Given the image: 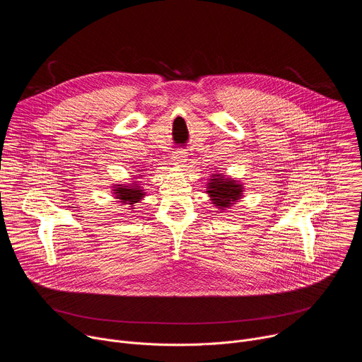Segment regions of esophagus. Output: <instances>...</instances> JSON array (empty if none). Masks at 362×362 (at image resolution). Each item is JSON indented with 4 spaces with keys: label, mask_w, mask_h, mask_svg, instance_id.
Here are the masks:
<instances>
[{
    "label": "esophagus",
    "mask_w": 362,
    "mask_h": 362,
    "mask_svg": "<svg viewBox=\"0 0 362 362\" xmlns=\"http://www.w3.org/2000/svg\"><path fill=\"white\" fill-rule=\"evenodd\" d=\"M187 160V154L186 151L183 150H177V151H173L172 153V158H170V162L173 166L176 168H183V163Z\"/></svg>",
    "instance_id": "1"
}]
</instances>
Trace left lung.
<instances>
[{"label": "left lung", "mask_w": 362, "mask_h": 362, "mask_svg": "<svg viewBox=\"0 0 362 362\" xmlns=\"http://www.w3.org/2000/svg\"><path fill=\"white\" fill-rule=\"evenodd\" d=\"M206 193L219 211H226L243 197V183L223 173H214L206 185Z\"/></svg>", "instance_id": "obj_1"}]
</instances>
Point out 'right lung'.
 Here are the masks:
<instances>
[{"mask_svg":"<svg viewBox=\"0 0 362 362\" xmlns=\"http://www.w3.org/2000/svg\"><path fill=\"white\" fill-rule=\"evenodd\" d=\"M136 173H139V175H133L134 177H132L130 183H115L112 186L115 199H119V202L122 204L127 206L129 211H133L136 203H139L146 196L144 189L140 186L141 182L137 180L144 176V169H137Z\"/></svg>","mask_w":362,"mask_h":362,"instance_id":"obj_1","label":"right lung"}]
</instances>
